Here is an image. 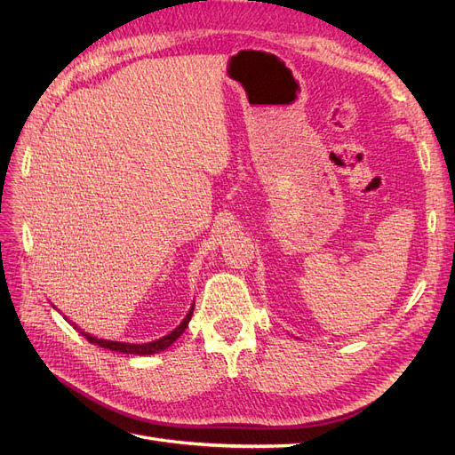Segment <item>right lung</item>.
Returning a JSON list of instances; mask_svg holds the SVG:
<instances>
[{
	"mask_svg": "<svg viewBox=\"0 0 455 455\" xmlns=\"http://www.w3.org/2000/svg\"><path fill=\"white\" fill-rule=\"evenodd\" d=\"M194 307H196V302L194 306H191V309L188 312V315L184 317V321L173 330L167 333V336L156 339V341H151V343H143V345H131V343H122V341H107V339H98L93 336H88V333L81 331L83 336L86 338V341L93 343V345H100L103 348H108V350H116V352H124V354H134V355H146V354H155V352H160V350H165L167 347H170L173 341H177L182 331L188 328V323L191 319V314H194Z\"/></svg>",
	"mask_w": 455,
	"mask_h": 455,
	"instance_id": "1",
	"label": "right lung"
}]
</instances>
